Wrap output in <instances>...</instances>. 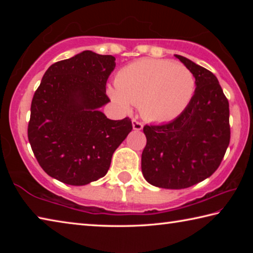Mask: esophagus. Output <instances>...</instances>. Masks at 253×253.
Returning a JSON list of instances; mask_svg holds the SVG:
<instances>
[{
  "label": "esophagus",
  "mask_w": 253,
  "mask_h": 253,
  "mask_svg": "<svg viewBox=\"0 0 253 253\" xmlns=\"http://www.w3.org/2000/svg\"><path fill=\"white\" fill-rule=\"evenodd\" d=\"M131 124H132V128H134L135 130H142L143 129V123L138 122L137 119H132Z\"/></svg>",
  "instance_id": "esophagus-1"
}]
</instances>
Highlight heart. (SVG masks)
I'll list each match as a JSON object with an SVG mask.
<instances>
[{"mask_svg":"<svg viewBox=\"0 0 253 253\" xmlns=\"http://www.w3.org/2000/svg\"><path fill=\"white\" fill-rule=\"evenodd\" d=\"M195 79L190 69L169 60L142 59L118 72L116 88L108 92L125 111L140 106L144 118L164 123L178 117L190 104Z\"/></svg>","mask_w":253,"mask_h":253,"instance_id":"heart-1","label":"heart"}]
</instances>
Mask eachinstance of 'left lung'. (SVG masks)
I'll return each mask as SVG.
<instances>
[{"label":"left lung","mask_w":253,"mask_h":253,"mask_svg":"<svg viewBox=\"0 0 253 253\" xmlns=\"http://www.w3.org/2000/svg\"><path fill=\"white\" fill-rule=\"evenodd\" d=\"M195 78L186 109L174 121L144 126L142 172L154 186L179 190L211 176L230 143L229 101L211 71L175 54Z\"/></svg>","instance_id":"left-lung-1"}]
</instances>
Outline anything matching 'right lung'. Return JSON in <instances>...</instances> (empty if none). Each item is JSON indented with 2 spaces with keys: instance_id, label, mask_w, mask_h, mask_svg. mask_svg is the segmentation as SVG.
I'll use <instances>...</instances> for the list:
<instances>
[{
  "instance_id": "1",
  "label": "right lung",
  "mask_w": 253,
  "mask_h": 253,
  "mask_svg": "<svg viewBox=\"0 0 253 253\" xmlns=\"http://www.w3.org/2000/svg\"><path fill=\"white\" fill-rule=\"evenodd\" d=\"M115 60L83 51L50 66L34 92L29 142L42 169L60 182L80 186L104 177L132 129L128 117L111 121L99 110L110 101L106 83Z\"/></svg>"
}]
</instances>
